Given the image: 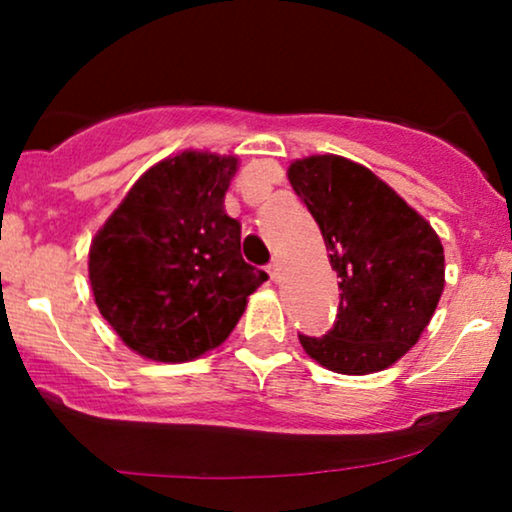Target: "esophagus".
<instances>
[{
    "instance_id": "1",
    "label": "esophagus",
    "mask_w": 512,
    "mask_h": 512,
    "mask_svg": "<svg viewBox=\"0 0 512 512\" xmlns=\"http://www.w3.org/2000/svg\"><path fill=\"white\" fill-rule=\"evenodd\" d=\"M268 275H270V280H273V282L280 280V266H277V263H270Z\"/></svg>"
}]
</instances>
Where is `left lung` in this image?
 Returning <instances> with one entry per match:
<instances>
[{"mask_svg": "<svg viewBox=\"0 0 512 512\" xmlns=\"http://www.w3.org/2000/svg\"><path fill=\"white\" fill-rule=\"evenodd\" d=\"M323 232L339 277V311L304 351L342 375H370L418 344L444 292V246L434 227L361 163L323 154L287 170Z\"/></svg>", "mask_w": 512, "mask_h": 512, "instance_id": "1", "label": "left lung"}]
</instances>
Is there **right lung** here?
<instances>
[{
	"label": "right lung",
	"instance_id": "obj_1",
	"mask_svg": "<svg viewBox=\"0 0 512 512\" xmlns=\"http://www.w3.org/2000/svg\"><path fill=\"white\" fill-rule=\"evenodd\" d=\"M237 156L182 151L151 166L90 246L94 304L123 344L156 363L216 349L268 275L242 258L225 213Z\"/></svg>",
	"mask_w": 512,
	"mask_h": 512
}]
</instances>
